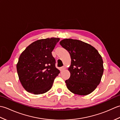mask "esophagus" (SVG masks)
<instances>
[{
	"label": "esophagus",
	"mask_w": 120,
	"mask_h": 120,
	"mask_svg": "<svg viewBox=\"0 0 120 120\" xmlns=\"http://www.w3.org/2000/svg\"><path fill=\"white\" fill-rule=\"evenodd\" d=\"M65 69V67H61V68H60V70L61 72H62V71H64Z\"/></svg>",
	"instance_id": "obj_1"
}]
</instances>
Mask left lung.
<instances>
[{
    "mask_svg": "<svg viewBox=\"0 0 120 120\" xmlns=\"http://www.w3.org/2000/svg\"><path fill=\"white\" fill-rule=\"evenodd\" d=\"M60 44L69 52L71 64L70 78L65 80L71 92L86 95L95 90L104 72L103 61L98 51L91 45L78 40L66 39Z\"/></svg>",
    "mask_w": 120,
    "mask_h": 120,
    "instance_id": "1",
    "label": "left lung"
}]
</instances>
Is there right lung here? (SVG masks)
I'll return each mask as SVG.
<instances>
[{
	"label": "right lung",
	"instance_id": "obj_1",
	"mask_svg": "<svg viewBox=\"0 0 120 120\" xmlns=\"http://www.w3.org/2000/svg\"><path fill=\"white\" fill-rule=\"evenodd\" d=\"M59 38L41 39L29 45L20 55L16 65L20 82L27 92L34 94L52 88L60 71L55 67L52 52Z\"/></svg>",
	"mask_w": 120,
	"mask_h": 120
}]
</instances>
